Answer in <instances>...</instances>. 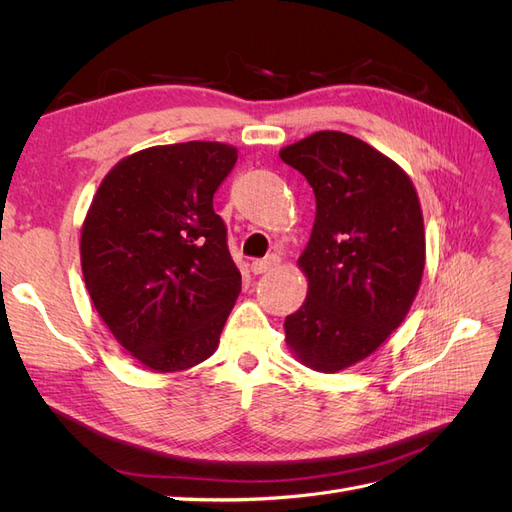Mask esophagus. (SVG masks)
<instances>
[{"label":"esophagus","instance_id":"34e87169","mask_svg":"<svg viewBox=\"0 0 512 512\" xmlns=\"http://www.w3.org/2000/svg\"><path fill=\"white\" fill-rule=\"evenodd\" d=\"M277 265H280V256L271 254V256H267V258L254 260V262H252V273H254V275H260V273H265V271H269V269H273V267H277Z\"/></svg>","mask_w":512,"mask_h":512}]
</instances>
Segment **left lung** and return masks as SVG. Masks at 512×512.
<instances>
[{"label":"left lung","mask_w":512,"mask_h":512,"mask_svg":"<svg viewBox=\"0 0 512 512\" xmlns=\"http://www.w3.org/2000/svg\"><path fill=\"white\" fill-rule=\"evenodd\" d=\"M280 158L316 196L299 258L309 290L286 316V342L303 365L333 374L363 361L406 318L425 269L423 213L404 170L350 134L316 132Z\"/></svg>","instance_id":"8db88e82"}]
</instances>
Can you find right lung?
I'll return each instance as SVG.
<instances>
[{"label": "right lung", "mask_w": 512, "mask_h": 512, "mask_svg": "<svg viewBox=\"0 0 512 512\" xmlns=\"http://www.w3.org/2000/svg\"><path fill=\"white\" fill-rule=\"evenodd\" d=\"M235 162L224 143L143 149L104 177L85 218L89 297L117 342L160 374L209 359L241 292L213 211Z\"/></svg>", "instance_id": "1"}]
</instances>
